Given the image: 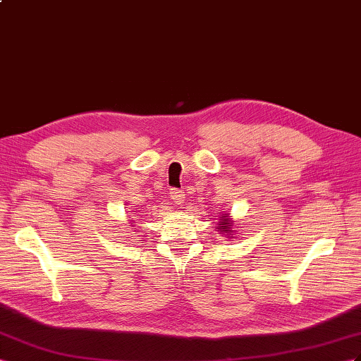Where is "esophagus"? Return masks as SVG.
<instances>
[{
  "instance_id": "esophagus-1",
  "label": "esophagus",
  "mask_w": 361,
  "mask_h": 361,
  "mask_svg": "<svg viewBox=\"0 0 361 361\" xmlns=\"http://www.w3.org/2000/svg\"><path fill=\"white\" fill-rule=\"evenodd\" d=\"M169 197L175 204H181V202H184V192L180 189H171Z\"/></svg>"
}]
</instances>
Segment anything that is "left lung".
I'll use <instances>...</instances> for the list:
<instances>
[{
	"label": "left lung",
	"mask_w": 361,
	"mask_h": 361,
	"mask_svg": "<svg viewBox=\"0 0 361 361\" xmlns=\"http://www.w3.org/2000/svg\"><path fill=\"white\" fill-rule=\"evenodd\" d=\"M221 218V221L218 223V232H221V233H227V235H232L233 233V230H232V226L235 224L232 219L228 218V215H226V216H219ZM232 238V236H230Z\"/></svg>",
	"instance_id": "left-lung-1"
}]
</instances>
